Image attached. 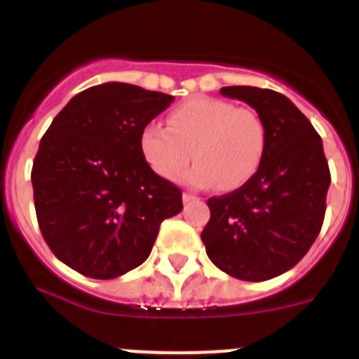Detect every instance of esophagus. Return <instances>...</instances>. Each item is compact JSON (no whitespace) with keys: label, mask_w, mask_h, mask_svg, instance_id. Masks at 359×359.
I'll return each mask as SVG.
<instances>
[{"label":"esophagus","mask_w":359,"mask_h":359,"mask_svg":"<svg viewBox=\"0 0 359 359\" xmlns=\"http://www.w3.org/2000/svg\"><path fill=\"white\" fill-rule=\"evenodd\" d=\"M198 196H194V194H189V192H185V194H183V203H185V205H189V203H192V201H198Z\"/></svg>","instance_id":"1"}]
</instances>
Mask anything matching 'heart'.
Instances as JSON below:
<instances>
[{
	"label": "heart",
	"mask_w": 359,
	"mask_h": 359,
	"mask_svg": "<svg viewBox=\"0 0 359 359\" xmlns=\"http://www.w3.org/2000/svg\"><path fill=\"white\" fill-rule=\"evenodd\" d=\"M169 129L147 123L140 133L145 163L163 180L174 182L185 167L187 182L196 187L233 190L248 183L261 167L266 126L255 111L212 97H194L174 107Z\"/></svg>",
	"instance_id": "obj_1"
}]
</instances>
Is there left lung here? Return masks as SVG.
Segmentation results:
<instances>
[{
	"label": "left lung",
	"instance_id": "1",
	"mask_svg": "<svg viewBox=\"0 0 359 359\" xmlns=\"http://www.w3.org/2000/svg\"><path fill=\"white\" fill-rule=\"evenodd\" d=\"M221 93L257 111L266 149L248 183L208 199L201 241L230 277L268 280L298 264L318 237L331 172L322 138L290 98L253 86H228Z\"/></svg>",
	"mask_w": 359,
	"mask_h": 359
}]
</instances>
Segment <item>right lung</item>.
<instances>
[{"label":"right lung","mask_w":359,"mask_h":359,"mask_svg":"<svg viewBox=\"0 0 359 359\" xmlns=\"http://www.w3.org/2000/svg\"><path fill=\"white\" fill-rule=\"evenodd\" d=\"M174 100L106 82L69 100L41 138L32 167L37 223L53 255L90 278H116L149 257L182 190L140 152L142 129Z\"/></svg>","instance_id":"obj_1"}]
</instances>
